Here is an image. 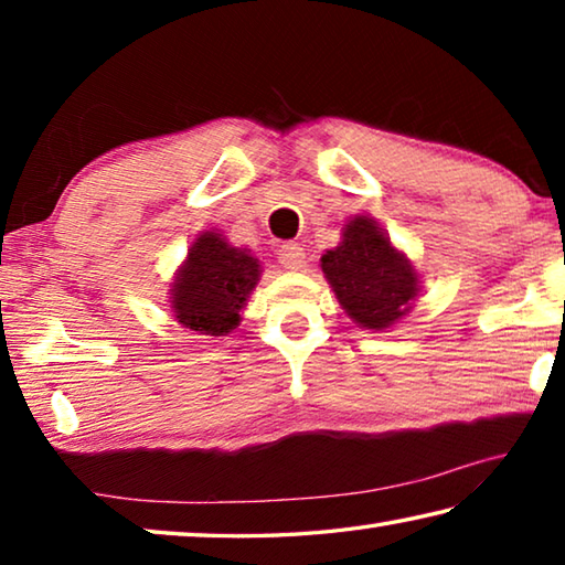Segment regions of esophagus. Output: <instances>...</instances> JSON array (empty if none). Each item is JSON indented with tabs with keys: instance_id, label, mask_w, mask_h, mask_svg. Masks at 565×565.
<instances>
[{
	"instance_id": "obj_1",
	"label": "esophagus",
	"mask_w": 565,
	"mask_h": 565,
	"mask_svg": "<svg viewBox=\"0 0 565 565\" xmlns=\"http://www.w3.org/2000/svg\"><path fill=\"white\" fill-rule=\"evenodd\" d=\"M303 259H306V254H303L301 244H296V242L281 244V248H279V264L284 266V269H289V271L301 269Z\"/></svg>"
}]
</instances>
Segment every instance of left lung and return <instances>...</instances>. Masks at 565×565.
Here are the masks:
<instances>
[{"mask_svg":"<svg viewBox=\"0 0 565 565\" xmlns=\"http://www.w3.org/2000/svg\"><path fill=\"white\" fill-rule=\"evenodd\" d=\"M321 271L349 319L369 331L396 327L420 291L416 266L369 214L343 224L339 246L321 254Z\"/></svg>","mask_w":565,"mask_h":565,"instance_id":"8db88e82","label":"left lung"}]
</instances>
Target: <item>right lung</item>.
I'll use <instances>...</instances> for the list:
<instances>
[{
  "label": "right lung",
  "instance_id": "obj_1",
  "mask_svg": "<svg viewBox=\"0 0 565 565\" xmlns=\"http://www.w3.org/2000/svg\"><path fill=\"white\" fill-rule=\"evenodd\" d=\"M262 276L252 248L228 244L216 228L191 242L169 286V306L181 327L204 337L232 333Z\"/></svg>",
  "mask_w": 565,
  "mask_h": 565
}]
</instances>
